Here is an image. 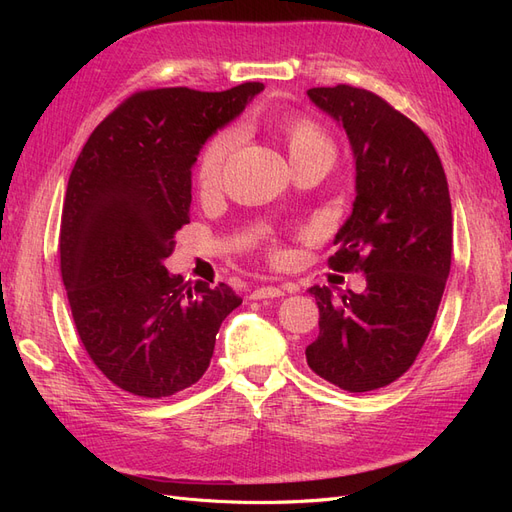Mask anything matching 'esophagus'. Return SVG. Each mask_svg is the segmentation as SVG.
Listing matches in <instances>:
<instances>
[{
    "instance_id": "1",
    "label": "esophagus",
    "mask_w": 512,
    "mask_h": 512,
    "mask_svg": "<svg viewBox=\"0 0 512 512\" xmlns=\"http://www.w3.org/2000/svg\"><path fill=\"white\" fill-rule=\"evenodd\" d=\"M284 288H280V286H260V288H256L252 294H250V299H254V301H260V299H277V297H284Z\"/></svg>"
}]
</instances>
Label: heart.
Here are the masks:
<instances>
[{"instance_id": "b5f03b06", "label": "heart", "mask_w": 512, "mask_h": 512, "mask_svg": "<svg viewBox=\"0 0 512 512\" xmlns=\"http://www.w3.org/2000/svg\"><path fill=\"white\" fill-rule=\"evenodd\" d=\"M237 130H222L220 134H215L207 147L200 153L198 160V181L205 190L218 188V183L222 179V168L228 158V153L232 147L237 145ZM286 143H288V153L290 160L297 162L303 158H314V156H324L333 162L335 158V145L331 141V136L324 132L316 121L307 119V117H294L286 123Z\"/></svg>"}]
</instances>
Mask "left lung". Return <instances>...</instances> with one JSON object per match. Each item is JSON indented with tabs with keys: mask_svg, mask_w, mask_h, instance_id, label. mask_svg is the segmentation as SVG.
Returning <instances> with one entry per match:
<instances>
[{
	"mask_svg": "<svg viewBox=\"0 0 512 512\" xmlns=\"http://www.w3.org/2000/svg\"><path fill=\"white\" fill-rule=\"evenodd\" d=\"M307 98L348 134L356 196L329 265L363 271L365 290L309 288L320 333L305 356L320 378L365 393L406 374L431 331L451 271V196L427 134L380 96L337 85Z\"/></svg>",
	"mask_w": 512,
	"mask_h": 512,
	"instance_id": "1",
	"label": "left lung"
}]
</instances>
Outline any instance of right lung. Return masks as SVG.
Instances as JSON below:
<instances>
[{
    "label": "right lung",
    "instance_id": "obj_1",
    "mask_svg": "<svg viewBox=\"0 0 512 512\" xmlns=\"http://www.w3.org/2000/svg\"><path fill=\"white\" fill-rule=\"evenodd\" d=\"M265 89L138 91L91 132L61 213V277L91 361L119 389L170 397L203 378L220 324L241 305L220 284H181L164 260L190 224L203 145Z\"/></svg>",
    "mask_w": 512,
    "mask_h": 512
}]
</instances>
